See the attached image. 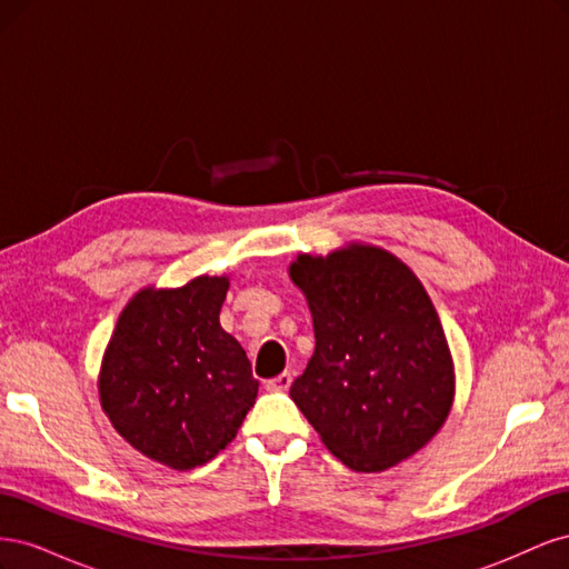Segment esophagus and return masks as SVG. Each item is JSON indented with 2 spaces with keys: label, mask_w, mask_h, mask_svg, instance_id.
Returning <instances> with one entry per match:
<instances>
[{
  "label": "esophagus",
  "mask_w": 569,
  "mask_h": 569,
  "mask_svg": "<svg viewBox=\"0 0 569 569\" xmlns=\"http://www.w3.org/2000/svg\"><path fill=\"white\" fill-rule=\"evenodd\" d=\"M291 387V372H282L278 377H272V380L266 382L268 391H287Z\"/></svg>",
  "instance_id": "esophagus-1"
}]
</instances>
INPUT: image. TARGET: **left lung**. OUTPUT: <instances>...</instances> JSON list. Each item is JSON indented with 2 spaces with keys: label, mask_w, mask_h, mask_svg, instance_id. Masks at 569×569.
Segmentation results:
<instances>
[{
  "label": "left lung",
  "mask_w": 569,
  "mask_h": 569,
  "mask_svg": "<svg viewBox=\"0 0 569 569\" xmlns=\"http://www.w3.org/2000/svg\"><path fill=\"white\" fill-rule=\"evenodd\" d=\"M289 280L306 297L316 351L289 389L335 458L382 472L418 453L456 399V366L437 308L391 251L349 242L299 253Z\"/></svg>",
  "instance_id": "left-lung-1"
}]
</instances>
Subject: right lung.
Here are the masks:
<instances>
[{
  "instance_id": "obj_1",
  "label": "right lung",
  "mask_w": 569,
  "mask_h": 569,
  "mask_svg": "<svg viewBox=\"0 0 569 569\" xmlns=\"http://www.w3.org/2000/svg\"><path fill=\"white\" fill-rule=\"evenodd\" d=\"M230 274L147 284L126 303L99 368V403L134 451L170 470L209 462L237 437L258 380L220 327Z\"/></svg>"
}]
</instances>
